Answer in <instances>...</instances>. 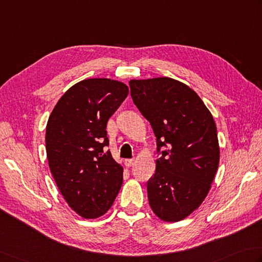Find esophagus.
Listing matches in <instances>:
<instances>
[{"instance_id":"34e87169","label":"esophagus","mask_w":262,"mask_h":262,"mask_svg":"<svg viewBox=\"0 0 262 262\" xmlns=\"http://www.w3.org/2000/svg\"><path fill=\"white\" fill-rule=\"evenodd\" d=\"M134 159H127V160H125V165L127 167H132L133 165H134Z\"/></svg>"}]
</instances>
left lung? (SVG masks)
<instances>
[{
	"instance_id": "1",
	"label": "left lung",
	"mask_w": 262,
	"mask_h": 262,
	"mask_svg": "<svg viewBox=\"0 0 262 262\" xmlns=\"http://www.w3.org/2000/svg\"><path fill=\"white\" fill-rule=\"evenodd\" d=\"M130 95L156 135V172L147 199L157 216L179 222L206 199L219 165L217 127L193 90L168 77L129 81Z\"/></svg>"
}]
</instances>
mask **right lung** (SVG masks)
I'll use <instances>...</instances> for the list:
<instances>
[{
    "label": "right lung",
    "instance_id": "add662e5",
    "mask_svg": "<svg viewBox=\"0 0 262 262\" xmlns=\"http://www.w3.org/2000/svg\"><path fill=\"white\" fill-rule=\"evenodd\" d=\"M127 95L120 81L81 80L61 96L46 125L50 170L70 208L84 218L104 214L121 187L124 169L105 151L106 124Z\"/></svg>",
    "mask_w": 262,
    "mask_h": 262
}]
</instances>
